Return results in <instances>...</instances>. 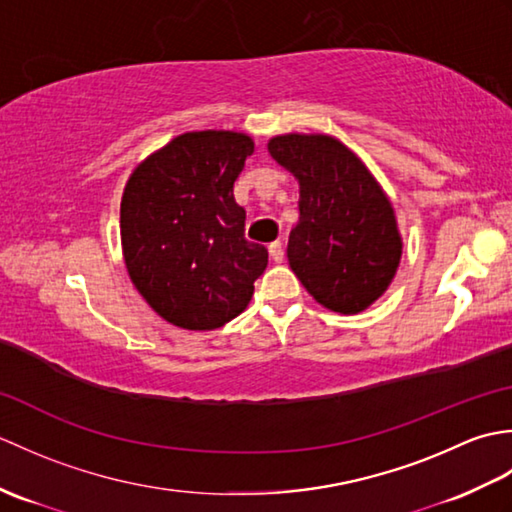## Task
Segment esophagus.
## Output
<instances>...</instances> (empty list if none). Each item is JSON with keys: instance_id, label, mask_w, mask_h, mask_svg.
<instances>
[{"instance_id": "esophagus-1", "label": "esophagus", "mask_w": 512, "mask_h": 512, "mask_svg": "<svg viewBox=\"0 0 512 512\" xmlns=\"http://www.w3.org/2000/svg\"><path fill=\"white\" fill-rule=\"evenodd\" d=\"M268 253H270V257H273L275 264L284 262V244H281V242H273V244H270V246H268Z\"/></svg>"}]
</instances>
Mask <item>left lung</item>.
I'll return each mask as SVG.
<instances>
[{"instance_id": "obj_1", "label": "left lung", "mask_w": 512, "mask_h": 512, "mask_svg": "<svg viewBox=\"0 0 512 512\" xmlns=\"http://www.w3.org/2000/svg\"><path fill=\"white\" fill-rule=\"evenodd\" d=\"M268 151L299 182V222L288 239L292 273L323 308L363 312L400 264L394 206L363 160L332 136H275Z\"/></svg>"}]
</instances>
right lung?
Segmentation results:
<instances>
[{"instance_id": "right-lung-1", "label": "right lung", "mask_w": 512, "mask_h": 512, "mask_svg": "<svg viewBox=\"0 0 512 512\" xmlns=\"http://www.w3.org/2000/svg\"><path fill=\"white\" fill-rule=\"evenodd\" d=\"M253 138L224 129L180 134L145 158L121 200L129 279L162 319L215 330L248 306L268 250L244 237L233 184Z\"/></svg>"}]
</instances>
